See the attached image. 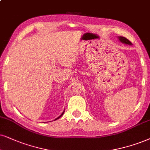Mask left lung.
I'll return each instance as SVG.
<instances>
[{"mask_svg":"<svg viewBox=\"0 0 150 150\" xmlns=\"http://www.w3.org/2000/svg\"><path fill=\"white\" fill-rule=\"evenodd\" d=\"M118 39H119V40H120V42H122L123 43H125V44L132 45V43H131L130 41H129L127 39H126L125 37H118Z\"/></svg>","mask_w":150,"mask_h":150,"instance_id":"obj_1","label":"left lung"}]
</instances>
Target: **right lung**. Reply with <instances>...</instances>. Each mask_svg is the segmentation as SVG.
I'll use <instances>...</instances> for the list:
<instances>
[{"instance_id": "add662e5", "label": "right lung", "mask_w": 150, "mask_h": 150, "mask_svg": "<svg viewBox=\"0 0 150 150\" xmlns=\"http://www.w3.org/2000/svg\"><path fill=\"white\" fill-rule=\"evenodd\" d=\"M64 112H63V113H62V114H61V115H59V117H57V118H56V119H55V120H57V119H59V117H62V115H63V114H64Z\"/></svg>"}]
</instances>
